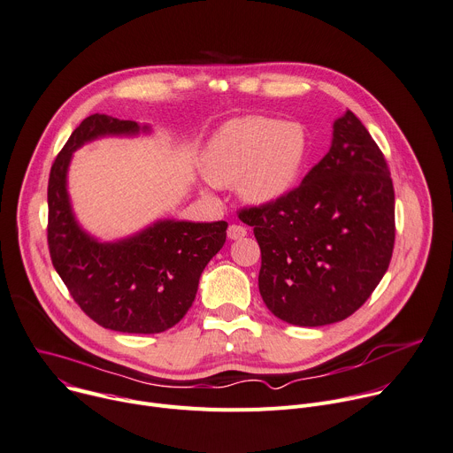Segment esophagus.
<instances>
[{
  "mask_svg": "<svg viewBox=\"0 0 453 453\" xmlns=\"http://www.w3.org/2000/svg\"><path fill=\"white\" fill-rule=\"evenodd\" d=\"M245 234H248V231H245V227H243V226L231 224V226L227 227V236H229L231 240H240V238H243Z\"/></svg>",
  "mask_w": 453,
  "mask_h": 453,
  "instance_id": "34e87169",
  "label": "esophagus"
}]
</instances>
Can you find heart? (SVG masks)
Wrapping results in <instances>:
<instances>
[{"label":"heart","instance_id":"heart-1","mask_svg":"<svg viewBox=\"0 0 453 453\" xmlns=\"http://www.w3.org/2000/svg\"><path fill=\"white\" fill-rule=\"evenodd\" d=\"M307 135L296 122L265 115L229 120L203 155V172L213 184L233 186L253 203H269L296 184L307 158Z\"/></svg>","mask_w":453,"mask_h":453}]
</instances>
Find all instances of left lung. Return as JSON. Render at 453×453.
Wrapping results in <instances>:
<instances>
[{
	"mask_svg": "<svg viewBox=\"0 0 453 453\" xmlns=\"http://www.w3.org/2000/svg\"><path fill=\"white\" fill-rule=\"evenodd\" d=\"M262 251L260 295L280 319L319 326L354 314L388 269L395 211L383 151L347 110L333 146L302 184L274 202L245 205Z\"/></svg>",
	"mask_w": 453,
	"mask_h": 453,
	"instance_id": "8db88e82",
	"label": "left lung"
}]
</instances>
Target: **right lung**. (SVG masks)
Instances as JSON below:
<instances>
[{"instance_id": "add662e5", "label": "right lung", "mask_w": 453, "mask_h": 453, "mask_svg": "<svg viewBox=\"0 0 453 453\" xmlns=\"http://www.w3.org/2000/svg\"><path fill=\"white\" fill-rule=\"evenodd\" d=\"M137 132V122L103 113L73 130L50 168L47 240L58 274L88 318L117 333L157 334L191 307L203 267L226 242L227 222L164 220L117 243H99L81 231L66 195L72 151L99 135Z\"/></svg>"}]
</instances>
